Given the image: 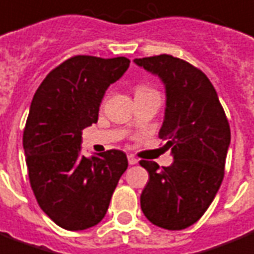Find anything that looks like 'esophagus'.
<instances>
[{"label": "esophagus", "mask_w": 254, "mask_h": 254, "mask_svg": "<svg viewBox=\"0 0 254 254\" xmlns=\"http://www.w3.org/2000/svg\"><path fill=\"white\" fill-rule=\"evenodd\" d=\"M127 162H129V165H135L137 162H138V160L134 157V156H131V154H129L127 156Z\"/></svg>", "instance_id": "34e87169"}]
</instances>
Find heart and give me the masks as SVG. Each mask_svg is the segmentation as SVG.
<instances>
[{
  "label": "heart",
  "mask_w": 254,
  "mask_h": 254,
  "mask_svg": "<svg viewBox=\"0 0 254 254\" xmlns=\"http://www.w3.org/2000/svg\"><path fill=\"white\" fill-rule=\"evenodd\" d=\"M146 90H152V89L146 88V86H138L135 89V93H141V92H146Z\"/></svg>",
  "instance_id": "b5f03b06"
}]
</instances>
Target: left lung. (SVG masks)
I'll return each mask as SVG.
<instances>
[{
	"instance_id": "1",
	"label": "left lung",
	"mask_w": 254,
	"mask_h": 254,
	"mask_svg": "<svg viewBox=\"0 0 254 254\" xmlns=\"http://www.w3.org/2000/svg\"><path fill=\"white\" fill-rule=\"evenodd\" d=\"M134 64L165 86L158 137L166 140L174 160L166 168L140 161L149 172L141 209L154 225L185 229L200 220L220 189L230 145L229 123L216 89L200 69L169 54L135 58Z\"/></svg>"
}]
</instances>
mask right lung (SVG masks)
<instances>
[{"label": "right lung", "mask_w": 254, "mask_h": 254, "mask_svg": "<svg viewBox=\"0 0 254 254\" xmlns=\"http://www.w3.org/2000/svg\"><path fill=\"white\" fill-rule=\"evenodd\" d=\"M125 57L75 56L46 75L30 104L24 129L29 180L40 208L58 226L84 230L105 217L127 154H81L82 130L96 124L106 89L120 80Z\"/></svg>", "instance_id": "add662e5"}]
</instances>
